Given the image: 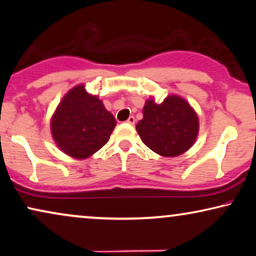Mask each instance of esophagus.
Wrapping results in <instances>:
<instances>
[{"mask_svg":"<svg viewBox=\"0 0 256 256\" xmlns=\"http://www.w3.org/2000/svg\"><path fill=\"white\" fill-rule=\"evenodd\" d=\"M127 124H135V118H134V116H129L128 120H127Z\"/></svg>","mask_w":256,"mask_h":256,"instance_id":"1","label":"esophagus"}]
</instances>
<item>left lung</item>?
<instances>
[{
	"instance_id": "left-lung-1",
	"label": "left lung",
	"mask_w": 256,
	"mask_h": 256,
	"mask_svg": "<svg viewBox=\"0 0 256 256\" xmlns=\"http://www.w3.org/2000/svg\"><path fill=\"white\" fill-rule=\"evenodd\" d=\"M144 144L158 155L174 158L194 144L198 132L196 112L184 98L169 95L158 104L146 101L144 118L136 124Z\"/></svg>"
}]
</instances>
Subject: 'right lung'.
Wrapping results in <instances>:
<instances>
[{
    "mask_svg": "<svg viewBox=\"0 0 256 256\" xmlns=\"http://www.w3.org/2000/svg\"><path fill=\"white\" fill-rule=\"evenodd\" d=\"M116 126L101 100L86 92L84 84L66 94L50 121L58 147L74 158H87L107 144Z\"/></svg>",
    "mask_w": 256,
    "mask_h": 256,
    "instance_id": "right-lung-1",
    "label": "right lung"
}]
</instances>
